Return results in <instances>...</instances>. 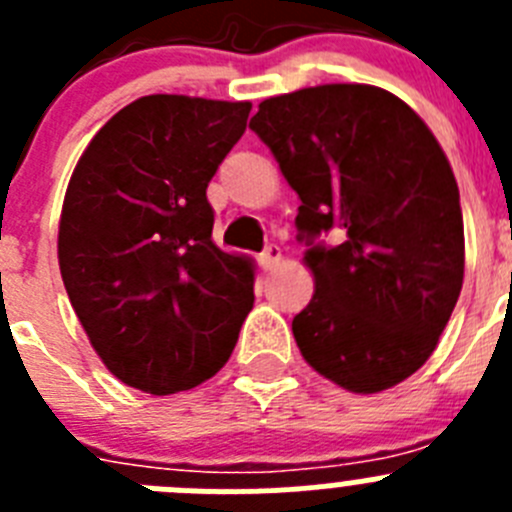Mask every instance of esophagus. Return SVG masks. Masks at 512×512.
I'll return each instance as SVG.
<instances>
[{"label": "esophagus", "mask_w": 512, "mask_h": 512, "mask_svg": "<svg viewBox=\"0 0 512 512\" xmlns=\"http://www.w3.org/2000/svg\"><path fill=\"white\" fill-rule=\"evenodd\" d=\"M279 259H282V248L271 243V246H266L264 253H261V266L269 271V269H274V266L279 264Z\"/></svg>", "instance_id": "obj_1"}]
</instances>
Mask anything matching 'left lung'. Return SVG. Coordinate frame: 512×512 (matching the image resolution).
Here are the masks:
<instances>
[{
	"instance_id": "8db88e82",
	"label": "left lung",
	"mask_w": 512,
	"mask_h": 512,
	"mask_svg": "<svg viewBox=\"0 0 512 512\" xmlns=\"http://www.w3.org/2000/svg\"><path fill=\"white\" fill-rule=\"evenodd\" d=\"M251 130L302 202L315 295L292 320L300 354L343 390H390L433 354L464 282L449 158L408 104L369 84L269 97ZM330 229L336 247L317 241Z\"/></svg>"
}]
</instances>
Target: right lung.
Wrapping results in <instances>:
<instances>
[{
    "label": "right lung",
    "instance_id": "obj_1",
    "mask_svg": "<svg viewBox=\"0 0 512 512\" xmlns=\"http://www.w3.org/2000/svg\"><path fill=\"white\" fill-rule=\"evenodd\" d=\"M251 102L151 94L104 122L63 197L58 266L120 382L192 390L225 366L253 307V261L212 241L207 184Z\"/></svg>",
    "mask_w": 512,
    "mask_h": 512
}]
</instances>
